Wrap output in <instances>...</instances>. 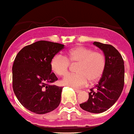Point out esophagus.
<instances>
[{
    "instance_id": "esophagus-1",
    "label": "esophagus",
    "mask_w": 134,
    "mask_h": 134,
    "mask_svg": "<svg viewBox=\"0 0 134 134\" xmlns=\"http://www.w3.org/2000/svg\"><path fill=\"white\" fill-rule=\"evenodd\" d=\"M74 91H76V92L77 93H80V92H81V91H80V90L76 89V88H74Z\"/></svg>"
}]
</instances>
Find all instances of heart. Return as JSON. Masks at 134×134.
<instances>
[{
	"label": "heart",
	"mask_w": 134,
	"mask_h": 134,
	"mask_svg": "<svg viewBox=\"0 0 134 134\" xmlns=\"http://www.w3.org/2000/svg\"><path fill=\"white\" fill-rule=\"evenodd\" d=\"M70 63H78L76 72L70 74L62 81V83L74 88H81L97 81L103 76L106 68V58L99 51H94L87 47L77 46L66 52V56L55 55L51 61L53 72L58 76L68 74Z\"/></svg>",
	"instance_id": "obj_1"
}]
</instances>
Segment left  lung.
<instances>
[{"mask_svg": "<svg viewBox=\"0 0 134 134\" xmlns=\"http://www.w3.org/2000/svg\"><path fill=\"white\" fill-rule=\"evenodd\" d=\"M103 51L106 58V68L97 85L88 93L86 102L80 106L84 111L100 114L110 108L121 94L124 86V62L121 55L113 46L94 42Z\"/></svg>", "mask_w": 134, "mask_h": 134, "instance_id": "left-lung-1", "label": "left lung"}]
</instances>
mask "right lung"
Listing matches in <instances>:
<instances>
[{
  "label": "right lung",
  "mask_w": 134,
  "mask_h": 134,
  "mask_svg": "<svg viewBox=\"0 0 134 134\" xmlns=\"http://www.w3.org/2000/svg\"><path fill=\"white\" fill-rule=\"evenodd\" d=\"M64 45L39 41L26 46L13 65V89L22 105L35 114H44L59 106L63 87L52 84L58 78L51 73V61Z\"/></svg>",
  "instance_id": "obj_1"
}]
</instances>
